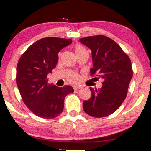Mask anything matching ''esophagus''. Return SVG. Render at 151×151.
Wrapping results in <instances>:
<instances>
[{
  "mask_svg": "<svg viewBox=\"0 0 151 151\" xmlns=\"http://www.w3.org/2000/svg\"><path fill=\"white\" fill-rule=\"evenodd\" d=\"M80 88H81V86H75V87H74V91H78V90H79Z\"/></svg>",
  "mask_w": 151,
  "mask_h": 151,
  "instance_id": "1",
  "label": "esophagus"
}]
</instances>
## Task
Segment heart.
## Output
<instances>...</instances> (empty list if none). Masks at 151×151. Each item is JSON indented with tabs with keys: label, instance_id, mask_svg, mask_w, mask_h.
Wrapping results in <instances>:
<instances>
[{
	"label": "heart",
	"instance_id": "heart-1",
	"mask_svg": "<svg viewBox=\"0 0 151 151\" xmlns=\"http://www.w3.org/2000/svg\"><path fill=\"white\" fill-rule=\"evenodd\" d=\"M75 52L76 54L82 52V51H85L86 49L83 48V47L79 45H77L75 46ZM68 80L70 82H71L72 83H77L79 81V75L77 73H72L70 74L68 77Z\"/></svg>",
	"mask_w": 151,
	"mask_h": 151
}]
</instances>
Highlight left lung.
<instances>
[{
    "label": "left lung",
    "instance_id": "8db88e82",
    "mask_svg": "<svg viewBox=\"0 0 151 151\" xmlns=\"http://www.w3.org/2000/svg\"><path fill=\"white\" fill-rule=\"evenodd\" d=\"M79 41L92 51L91 75L96 74L104 80L101 88H90L91 98L83 102V110L93 117H106L115 112L126 98L133 75L131 60L121 47L106 36H89Z\"/></svg>",
    "mask_w": 151,
    "mask_h": 151
}]
</instances>
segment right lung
<instances>
[{"label": "right lung", "mask_w": 151, "mask_h": 151, "mask_svg": "<svg viewBox=\"0 0 151 151\" xmlns=\"http://www.w3.org/2000/svg\"><path fill=\"white\" fill-rule=\"evenodd\" d=\"M71 43V39L42 38L30 45L19 60L17 87L25 104L38 117L51 119L60 115L65 98L74 92L70 86L58 87L47 80V74L56 68L59 51Z\"/></svg>", "instance_id": "right-lung-1"}]
</instances>
